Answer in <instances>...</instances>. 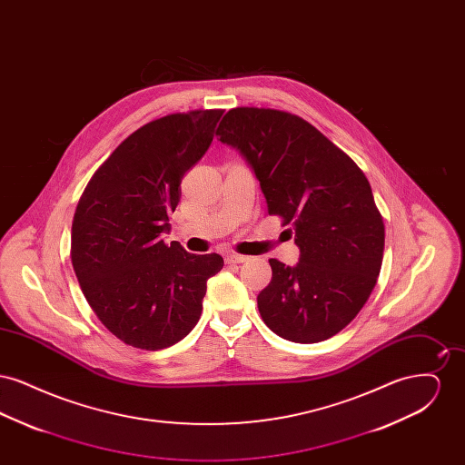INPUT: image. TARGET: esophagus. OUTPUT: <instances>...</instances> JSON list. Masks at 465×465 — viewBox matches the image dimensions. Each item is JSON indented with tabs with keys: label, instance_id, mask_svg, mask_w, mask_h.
<instances>
[{
	"label": "esophagus",
	"instance_id": "obj_1",
	"mask_svg": "<svg viewBox=\"0 0 465 465\" xmlns=\"http://www.w3.org/2000/svg\"><path fill=\"white\" fill-rule=\"evenodd\" d=\"M247 260H249L247 256L235 254V252H230V254H226V256H224V262H226L228 265H237V263H243V262H247Z\"/></svg>",
	"mask_w": 465,
	"mask_h": 465
}]
</instances>
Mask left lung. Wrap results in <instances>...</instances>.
<instances>
[{
	"instance_id": "obj_1",
	"label": "left lung",
	"mask_w": 465,
	"mask_h": 465,
	"mask_svg": "<svg viewBox=\"0 0 465 465\" xmlns=\"http://www.w3.org/2000/svg\"><path fill=\"white\" fill-rule=\"evenodd\" d=\"M251 163L268 214L292 226L300 262L272 258L258 294L266 326L294 343L328 340L352 322L375 288L385 226L354 160L298 114L241 106L216 131Z\"/></svg>"
}]
</instances>
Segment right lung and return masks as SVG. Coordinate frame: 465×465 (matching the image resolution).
Here are the masks:
<instances>
[{
	"label": "right lung",
	"mask_w": 465,
	"mask_h": 465,
	"mask_svg": "<svg viewBox=\"0 0 465 465\" xmlns=\"http://www.w3.org/2000/svg\"><path fill=\"white\" fill-rule=\"evenodd\" d=\"M224 110L173 113L124 139L90 177L71 226V263L97 319L120 341L160 351L195 328L216 252L165 243L181 179L213 143Z\"/></svg>",
	"instance_id": "1"
}]
</instances>
